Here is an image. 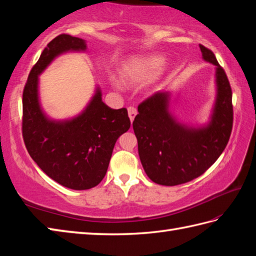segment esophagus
<instances>
[{
	"label": "esophagus",
	"instance_id": "34e87169",
	"mask_svg": "<svg viewBox=\"0 0 256 256\" xmlns=\"http://www.w3.org/2000/svg\"><path fill=\"white\" fill-rule=\"evenodd\" d=\"M128 118H130V120H131V123H133L134 118H135V116H136V114H138V110L134 106H128Z\"/></svg>",
	"mask_w": 256,
	"mask_h": 256
}]
</instances>
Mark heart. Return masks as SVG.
I'll return each instance as SVG.
<instances>
[{
  "mask_svg": "<svg viewBox=\"0 0 256 256\" xmlns=\"http://www.w3.org/2000/svg\"><path fill=\"white\" fill-rule=\"evenodd\" d=\"M165 59L160 55H148L144 57H134L125 62L120 74L123 82L128 86H135L148 82L155 76L158 78L162 72V66Z\"/></svg>",
  "mask_w": 256,
  "mask_h": 256,
  "instance_id": "obj_1",
  "label": "heart"
}]
</instances>
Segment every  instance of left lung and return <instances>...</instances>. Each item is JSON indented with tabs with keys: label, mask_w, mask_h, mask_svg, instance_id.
<instances>
[{
	"label": "left lung",
	"mask_w": 256,
	"mask_h": 256,
	"mask_svg": "<svg viewBox=\"0 0 256 256\" xmlns=\"http://www.w3.org/2000/svg\"><path fill=\"white\" fill-rule=\"evenodd\" d=\"M206 62L216 66V98L208 125L178 123L170 108V92H156L138 106L133 121L138 155L146 175L162 186H176L199 177L224 150L233 125L232 90L214 54L199 45Z\"/></svg>",
	"instance_id": "8db88e82"
}]
</instances>
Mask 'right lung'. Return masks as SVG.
Returning a JSON list of instances; mask_svg holds the SVG:
<instances>
[{"mask_svg":"<svg viewBox=\"0 0 256 256\" xmlns=\"http://www.w3.org/2000/svg\"><path fill=\"white\" fill-rule=\"evenodd\" d=\"M86 50L81 38L68 34L55 37L32 68L23 91L22 132L27 152L47 176L74 190L101 182L114 145L131 126L126 108H108L99 88L84 112L72 120L55 121L42 112L38 76L60 54Z\"/></svg>","mask_w":256,"mask_h":256,"instance_id":"1","label":"right lung"}]
</instances>
